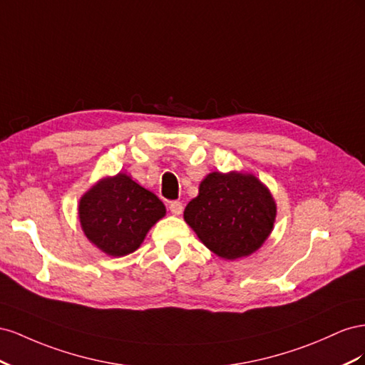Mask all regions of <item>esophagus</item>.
I'll list each match as a JSON object with an SVG mask.
<instances>
[{
  "instance_id": "34e87169",
  "label": "esophagus",
  "mask_w": 365,
  "mask_h": 365,
  "mask_svg": "<svg viewBox=\"0 0 365 365\" xmlns=\"http://www.w3.org/2000/svg\"><path fill=\"white\" fill-rule=\"evenodd\" d=\"M170 212L173 215H180L182 210H183V205L180 202H170Z\"/></svg>"
}]
</instances>
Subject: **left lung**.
Segmentation results:
<instances>
[{
  "mask_svg": "<svg viewBox=\"0 0 365 365\" xmlns=\"http://www.w3.org/2000/svg\"><path fill=\"white\" fill-rule=\"evenodd\" d=\"M277 203L252 173L212 171L200 182L199 195L183 218L199 240L223 259L252 255L274 229Z\"/></svg>",
  "mask_w": 365,
  "mask_h": 365,
  "instance_id": "left-lung-1",
  "label": "left lung"
}]
</instances>
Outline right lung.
Instances as JSON below:
<instances>
[{
  "instance_id": "right-lung-1",
  "label": "right lung",
  "mask_w": 365,
  "mask_h": 365,
  "mask_svg": "<svg viewBox=\"0 0 365 365\" xmlns=\"http://www.w3.org/2000/svg\"><path fill=\"white\" fill-rule=\"evenodd\" d=\"M165 214L159 197L127 173L102 177L82 194L78 205L79 223L88 242L110 257H125L139 249Z\"/></svg>"
}]
</instances>
